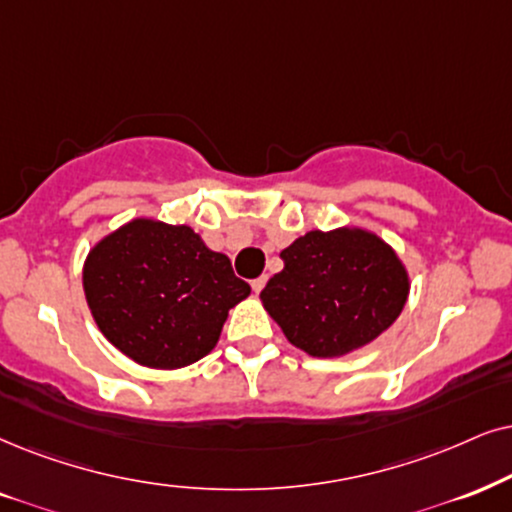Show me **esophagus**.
I'll return each instance as SVG.
<instances>
[{"label": "esophagus", "instance_id": "esophagus-1", "mask_svg": "<svg viewBox=\"0 0 512 512\" xmlns=\"http://www.w3.org/2000/svg\"><path fill=\"white\" fill-rule=\"evenodd\" d=\"M250 286H252V290H255L257 295H260V293H262V288L267 286V276H260V278H255V281H252Z\"/></svg>", "mask_w": 512, "mask_h": 512}]
</instances>
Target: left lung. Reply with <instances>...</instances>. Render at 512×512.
Returning <instances> with one entry per match:
<instances>
[{
  "label": "left lung",
  "instance_id": "left-lung-1",
  "mask_svg": "<svg viewBox=\"0 0 512 512\" xmlns=\"http://www.w3.org/2000/svg\"><path fill=\"white\" fill-rule=\"evenodd\" d=\"M260 300L290 345L338 359L383 335L409 300L411 278L390 243L361 226L307 231L281 252Z\"/></svg>",
  "mask_w": 512,
  "mask_h": 512
}]
</instances>
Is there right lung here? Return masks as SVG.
Instances as JSON below:
<instances>
[{"label":"right lung","mask_w":512,"mask_h":512,"mask_svg":"<svg viewBox=\"0 0 512 512\" xmlns=\"http://www.w3.org/2000/svg\"><path fill=\"white\" fill-rule=\"evenodd\" d=\"M87 307L103 338L141 366L174 371L215 349L250 286L186 224L129 219L87 252Z\"/></svg>","instance_id":"1"}]
</instances>
